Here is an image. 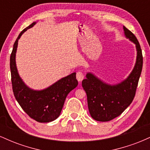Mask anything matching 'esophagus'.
I'll return each mask as SVG.
<instances>
[{
	"label": "esophagus",
	"mask_w": 150,
	"mask_h": 150,
	"mask_svg": "<svg viewBox=\"0 0 150 150\" xmlns=\"http://www.w3.org/2000/svg\"><path fill=\"white\" fill-rule=\"evenodd\" d=\"M76 78L79 82H82L83 80V79L85 78V75L82 73V72H77L76 74Z\"/></svg>",
	"instance_id": "1"
}]
</instances>
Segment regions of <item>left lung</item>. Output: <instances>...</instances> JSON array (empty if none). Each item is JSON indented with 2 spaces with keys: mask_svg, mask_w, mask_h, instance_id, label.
Here are the masks:
<instances>
[{
  "mask_svg": "<svg viewBox=\"0 0 150 150\" xmlns=\"http://www.w3.org/2000/svg\"><path fill=\"white\" fill-rule=\"evenodd\" d=\"M125 35L136 45L137 55L134 69L120 84L110 85L87 73L82 85L87 94L89 113L97 121H109L120 116L132 103L142 69V49L133 33L123 26Z\"/></svg>",
  "mask_w": 150,
  "mask_h": 150,
  "instance_id": "obj_1",
  "label": "left lung"
}]
</instances>
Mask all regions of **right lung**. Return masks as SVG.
<instances>
[{"label":"right lung","mask_w":150,"mask_h":150,"mask_svg":"<svg viewBox=\"0 0 150 150\" xmlns=\"http://www.w3.org/2000/svg\"><path fill=\"white\" fill-rule=\"evenodd\" d=\"M33 22L19 34L10 55L12 87L14 96L22 109L30 118L39 123L53 121L61 114L65 98L70 91L77 86L76 73L63 77L51 87L42 91H35L27 87L19 76L15 63V53L18 40L22 34L35 25Z\"/></svg>","instance_id":"right-lung-1"}]
</instances>
